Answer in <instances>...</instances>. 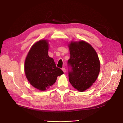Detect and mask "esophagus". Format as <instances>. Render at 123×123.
<instances>
[{"instance_id":"esophagus-1","label":"esophagus","mask_w":123,"mask_h":123,"mask_svg":"<svg viewBox=\"0 0 123 123\" xmlns=\"http://www.w3.org/2000/svg\"><path fill=\"white\" fill-rule=\"evenodd\" d=\"M62 70L63 71V72H64V73H65V72H66V69H65V68H62Z\"/></svg>"}]
</instances>
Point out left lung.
Wrapping results in <instances>:
<instances>
[{
  "instance_id": "obj_1",
  "label": "left lung",
  "mask_w": 123,
  "mask_h": 123,
  "mask_svg": "<svg viewBox=\"0 0 123 123\" xmlns=\"http://www.w3.org/2000/svg\"><path fill=\"white\" fill-rule=\"evenodd\" d=\"M70 58L68 65L69 80L78 91L83 92L90 88L97 79L100 62L96 51L85 41L71 42L69 45Z\"/></svg>"
}]
</instances>
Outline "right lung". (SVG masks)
Here are the masks:
<instances>
[{
  "label": "right lung",
  "instance_id": "1",
  "mask_svg": "<svg viewBox=\"0 0 123 123\" xmlns=\"http://www.w3.org/2000/svg\"><path fill=\"white\" fill-rule=\"evenodd\" d=\"M49 44L42 40L33 45L25 58V72L29 83L34 88L44 91L53 85L57 77L64 73L48 55Z\"/></svg>",
  "mask_w": 123,
  "mask_h": 123
}]
</instances>
